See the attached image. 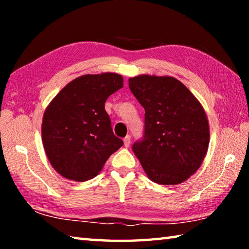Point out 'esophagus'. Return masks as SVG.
Wrapping results in <instances>:
<instances>
[{
    "instance_id": "obj_1",
    "label": "esophagus",
    "mask_w": 249,
    "mask_h": 249,
    "mask_svg": "<svg viewBox=\"0 0 249 249\" xmlns=\"http://www.w3.org/2000/svg\"><path fill=\"white\" fill-rule=\"evenodd\" d=\"M123 142H124V146L125 147H129V145H130V136H129V135L124 138Z\"/></svg>"
}]
</instances>
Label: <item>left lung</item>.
Returning a JSON list of instances; mask_svg holds the SVG:
<instances>
[{"mask_svg": "<svg viewBox=\"0 0 249 249\" xmlns=\"http://www.w3.org/2000/svg\"><path fill=\"white\" fill-rule=\"evenodd\" d=\"M128 86L145 108L144 140L133 145L142 169L158 184L184 182L199 169L209 148L203 107L174 77L141 74L129 78Z\"/></svg>", "mask_w": 249, "mask_h": 249, "instance_id": "1", "label": "left lung"}]
</instances>
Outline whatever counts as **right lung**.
Returning a JSON list of instances; mask_svg holds the SVG:
<instances>
[{
	"label": "right lung",
	"mask_w": 249,
	"mask_h": 249,
	"mask_svg": "<svg viewBox=\"0 0 249 249\" xmlns=\"http://www.w3.org/2000/svg\"><path fill=\"white\" fill-rule=\"evenodd\" d=\"M123 83L119 73L84 74L62 88L46 107L41 140L59 175L80 182L94 178L109 156L123 146L113 134L104 107Z\"/></svg>",
	"instance_id": "obj_1"
}]
</instances>
